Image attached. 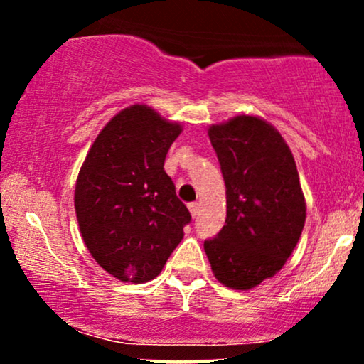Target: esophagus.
<instances>
[{"mask_svg": "<svg viewBox=\"0 0 364 364\" xmlns=\"http://www.w3.org/2000/svg\"><path fill=\"white\" fill-rule=\"evenodd\" d=\"M188 208H190V214H191V217H195L198 215V210H200V205L196 202H193V203H190V205H188Z\"/></svg>", "mask_w": 364, "mask_h": 364, "instance_id": "1", "label": "esophagus"}]
</instances>
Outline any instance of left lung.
<instances>
[{
	"label": "left lung",
	"mask_w": 364,
	"mask_h": 364,
	"mask_svg": "<svg viewBox=\"0 0 364 364\" xmlns=\"http://www.w3.org/2000/svg\"><path fill=\"white\" fill-rule=\"evenodd\" d=\"M225 183L228 217L203 243L215 279L246 291L274 277L298 245L306 203L294 157L272 124L236 116L208 128Z\"/></svg>",
	"instance_id": "obj_1"
}]
</instances>
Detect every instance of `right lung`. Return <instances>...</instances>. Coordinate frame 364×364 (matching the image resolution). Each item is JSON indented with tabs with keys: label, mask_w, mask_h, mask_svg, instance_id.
<instances>
[{
	"label": "right lung",
	"mask_w": 364,
	"mask_h": 364,
	"mask_svg": "<svg viewBox=\"0 0 364 364\" xmlns=\"http://www.w3.org/2000/svg\"><path fill=\"white\" fill-rule=\"evenodd\" d=\"M179 133L181 124L133 104L101 129L78 173L75 210L83 243L123 282L156 279L191 220L164 171Z\"/></svg>",
	"instance_id": "add662e5"
}]
</instances>
